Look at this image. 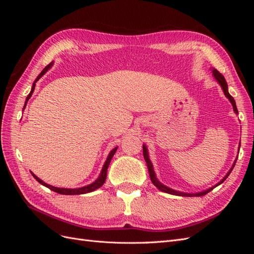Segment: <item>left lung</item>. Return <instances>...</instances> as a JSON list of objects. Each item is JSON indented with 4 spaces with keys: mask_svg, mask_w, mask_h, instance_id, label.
Wrapping results in <instances>:
<instances>
[{
    "mask_svg": "<svg viewBox=\"0 0 254 254\" xmlns=\"http://www.w3.org/2000/svg\"><path fill=\"white\" fill-rule=\"evenodd\" d=\"M212 73H213L214 78L216 79V81L219 83V86L221 87L222 91H224V94H225V95H226V97L229 99L230 103L232 104V107H233V110H234V112H235L236 114H238V111H237V108H236L235 101H234V98H233L231 95H230V93H229V91H228V83H227V81H226L225 77H224V76H222V75H221V74L216 70V68H212ZM240 147H241V143H240ZM240 147H238V149H240ZM143 155H144V159H145V161H146V164H147L148 173H149V176H150V180H151V182H152L153 186H155L158 190L164 191V193L172 194V195H176V196H182V197H199V196H203V195H205V194L209 193V191H211L214 188H216L217 186H219V184H221L222 182H224V181L228 178V176L230 175V173L232 172L233 167H234V165H235V163H236V160H237V159H235V161H234V163H233L232 167L230 168L229 172L227 173V175L224 177V178H222L218 183L215 184V186H213L212 188H210V189H206V190H202V191H198V193H184V191L176 190H174V189L168 188V187L164 186L163 183H161V182L158 180L157 176H156V173H155V171H153L152 163H151V161H150V159H149L147 146H146L145 144H143Z\"/></svg>",
    "mask_w": 254,
    "mask_h": 254,
    "instance_id": "1",
    "label": "left lung"
}]
</instances>
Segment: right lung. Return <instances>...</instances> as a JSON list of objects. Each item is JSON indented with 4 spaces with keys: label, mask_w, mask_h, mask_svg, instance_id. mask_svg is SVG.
<instances>
[{
    "label": "right lung",
    "mask_w": 254,
    "mask_h": 254,
    "mask_svg": "<svg viewBox=\"0 0 254 254\" xmlns=\"http://www.w3.org/2000/svg\"><path fill=\"white\" fill-rule=\"evenodd\" d=\"M53 64H54V63H51L49 65H47L45 66L43 70H42V72L38 75V77L36 78V80L34 81V83H33V87H32V90H30V92H29V94L27 95V97H26V101H25V104H24V108H23V110L25 109V107H26V104H27V102H28V99L32 97V95H33V92H34V90H35V87H36V82L39 80L42 76L47 73L50 68L53 66ZM117 149H118V146L117 147H114L110 152H109V155H108V157H107V160L105 161V163H104V166H103V168H102V172H101V174H99V176H98V178L94 181V182H92L91 184H88V186H84V187H82V188H77V189H65V188H57V187H53V186H51V184H48V183H45L44 181H42L39 177H37L34 173H32V175L34 176V178L39 182L40 184H42V186H44V187H47L48 189H50V190H54V191H56V193H58V194H61V195H80V194H87V193H91V191H93V190H97V189H99L101 188L103 184L105 183V181H106V178H107V170H108V166H109V164H110V162H111V159H112V157L114 156V153H115V151H117Z\"/></svg>",
    "instance_id": "1"
}]
</instances>
